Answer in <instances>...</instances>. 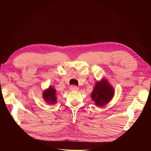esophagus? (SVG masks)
Returning a JSON list of instances; mask_svg holds the SVG:
<instances>
[{
	"label": "esophagus",
	"instance_id": "obj_1",
	"mask_svg": "<svg viewBox=\"0 0 151 151\" xmlns=\"http://www.w3.org/2000/svg\"><path fill=\"white\" fill-rule=\"evenodd\" d=\"M70 89L71 91H78L79 90V88L76 86H71L70 87Z\"/></svg>",
	"mask_w": 151,
	"mask_h": 151
}]
</instances>
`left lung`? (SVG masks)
<instances>
[{"label": "left lung", "mask_w": 151, "mask_h": 151, "mask_svg": "<svg viewBox=\"0 0 151 151\" xmlns=\"http://www.w3.org/2000/svg\"><path fill=\"white\" fill-rule=\"evenodd\" d=\"M115 94V90L106 78L98 81L91 93V98L94 104L102 107L111 101Z\"/></svg>", "instance_id": "obj_1"}]
</instances>
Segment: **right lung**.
Returning a JSON list of instances; mask_svg holds the SVG:
<instances>
[{
  "label": "right lung",
  "instance_id": "add662e5",
  "mask_svg": "<svg viewBox=\"0 0 151 151\" xmlns=\"http://www.w3.org/2000/svg\"><path fill=\"white\" fill-rule=\"evenodd\" d=\"M57 90L53 87L50 86L48 88L43 91L42 96L44 101L48 104H54L57 103V97L56 96Z\"/></svg>",
  "mask_w": 151,
  "mask_h": 151
}]
</instances>
